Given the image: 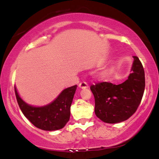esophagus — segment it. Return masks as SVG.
<instances>
[{
	"label": "esophagus",
	"mask_w": 159,
	"mask_h": 159,
	"mask_svg": "<svg viewBox=\"0 0 159 159\" xmlns=\"http://www.w3.org/2000/svg\"><path fill=\"white\" fill-rule=\"evenodd\" d=\"M78 87L81 89H88V88H89V85H88V84L86 82H81L79 84V85H78Z\"/></svg>",
	"instance_id": "esophagus-1"
}]
</instances>
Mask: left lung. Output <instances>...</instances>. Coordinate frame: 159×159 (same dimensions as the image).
Segmentation results:
<instances>
[{"label":"left lung","instance_id":"8db88e82","mask_svg":"<svg viewBox=\"0 0 159 159\" xmlns=\"http://www.w3.org/2000/svg\"><path fill=\"white\" fill-rule=\"evenodd\" d=\"M131 73L120 84L102 82L91 86L94 97V112L105 123L115 124L129 119L140 105L145 91L143 66L139 57L133 56Z\"/></svg>","mask_w":159,"mask_h":159}]
</instances>
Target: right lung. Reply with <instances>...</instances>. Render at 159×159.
I'll return each instance as SVG.
<instances>
[{"mask_svg": "<svg viewBox=\"0 0 159 159\" xmlns=\"http://www.w3.org/2000/svg\"><path fill=\"white\" fill-rule=\"evenodd\" d=\"M77 85L64 89L53 102L44 106H33L26 103L14 87L16 98L22 113L38 129L56 131L63 129L70 119V105Z\"/></svg>", "mask_w": 159, "mask_h": 159, "instance_id": "obj_1", "label": "right lung"}]
</instances>
